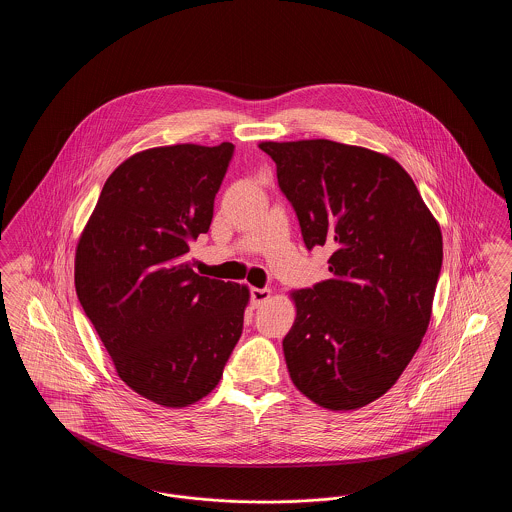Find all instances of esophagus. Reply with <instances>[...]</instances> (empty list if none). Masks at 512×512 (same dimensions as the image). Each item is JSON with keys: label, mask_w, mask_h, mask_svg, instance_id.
<instances>
[{"label": "esophagus", "mask_w": 512, "mask_h": 512, "mask_svg": "<svg viewBox=\"0 0 512 512\" xmlns=\"http://www.w3.org/2000/svg\"><path fill=\"white\" fill-rule=\"evenodd\" d=\"M249 295H251V303H253V307H261L265 301H268V297H270V290H268V288H251V290H249Z\"/></svg>", "instance_id": "34e87169"}]
</instances>
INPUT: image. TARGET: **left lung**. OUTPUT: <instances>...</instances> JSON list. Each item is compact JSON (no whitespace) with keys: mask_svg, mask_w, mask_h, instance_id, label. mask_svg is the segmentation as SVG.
I'll return each instance as SVG.
<instances>
[{"mask_svg":"<svg viewBox=\"0 0 512 512\" xmlns=\"http://www.w3.org/2000/svg\"><path fill=\"white\" fill-rule=\"evenodd\" d=\"M305 247L326 245L330 278L293 292L282 341L295 388L324 409L382 397L426 334L443 242L413 178L390 157L330 140L265 142Z\"/></svg>","mask_w":512,"mask_h":512,"instance_id":"8db88e82","label":"left lung"}]
</instances>
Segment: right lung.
Masks as SVG:
<instances>
[{
    "label": "right lung",
    "mask_w": 512,
    "mask_h": 512,
    "mask_svg": "<svg viewBox=\"0 0 512 512\" xmlns=\"http://www.w3.org/2000/svg\"><path fill=\"white\" fill-rule=\"evenodd\" d=\"M234 146L153 147L107 178L74 261L78 301L122 382L165 407L215 390L244 330L249 290L199 276L186 253L207 234Z\"/></svg>",
    "instance_id": "right-lung-1"
}]
</instances>
